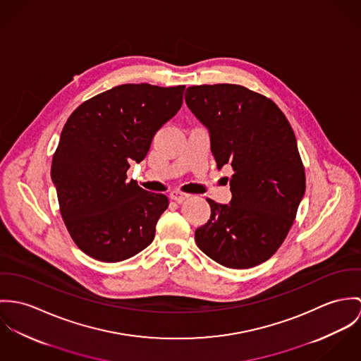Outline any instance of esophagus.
Masks as SVG:
<instances>
[{
	"mask_svg": "<svg viewBox=\"0 0 361 361\" xmlns=\"http://www.w3.org/2000/svg\"><path fill=\"white\" fill-rule=\"evenodd\" d=\"M169 197H170L171 200H176V202H183V200L188 198V195H187V194L180 192V191H171V192L169 194Z\"/></svg>",
	"mask_w": 361,
	"mask_h": 361,
	"instance_id": "esophagus-1",
	"label": "esophagus"
}]
</instances>
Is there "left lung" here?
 Segmentation results:
<instances>
[{
  "mask_svg": "<svg viewBox=\"0 0 361 361\" xmlns=\"http://www.w3.org/2000/svg\"><path fill=\"white\" fill-rule=\"evenodd\" d=\"M185 104L207 127L217 167L234 170L230 204L206 200L210 219L195 242L224 267H255L279 250L305 195L295 133L270 98L238 84L188 87Z\"/></svg>",
  "mask_w": 361,
  "mask_h": 361,
  "instance_id": "1",
  "label": "left lung"
}]
</instances>
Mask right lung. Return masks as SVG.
<instances>
[{"label":"right lung","mask_w":361,"mask_h":361,"mask_svg":"<svg viewBox=\"0 0 361 361\" xmlns=\"http://www.w3.org/2000/svg\"><path fill=\"white\" fill-rule=\"evenodd\" d=\"M185 85L121 84L78 106L61 133L51 178L65 226L85 255L105 263L133 257L154 238L163 194L127 181L157 131L183 105Z\"/></svg>","instance_id":"right-lung-1"}]
</instances>
